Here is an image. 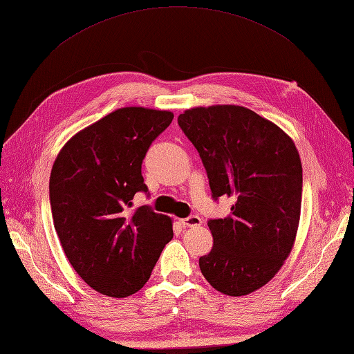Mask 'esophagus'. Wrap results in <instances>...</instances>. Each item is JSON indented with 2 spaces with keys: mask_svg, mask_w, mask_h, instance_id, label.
<instances>
[{
  "mask_svg": "<svg viewBox=\"0 0 354 354\" xmlns=\"http://www.w3.org/2000/svg\"><path fill=\"white\" fill-rule=\"evenodd\" d=\"M180 225H182L183 227H197L201 225V218L198 217V215H189L187 218L180 220Z\"/></svg>",
  "mask_w": 354,
  "mask_h": 354,
  "instance_id": "34e87169",
  "label": "esophagus"
}]
</instances>
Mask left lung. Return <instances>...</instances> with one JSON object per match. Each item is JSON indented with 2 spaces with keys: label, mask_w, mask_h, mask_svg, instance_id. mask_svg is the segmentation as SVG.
I'll use <instances>...</instances> for the list:
<instances>
[{
  "label": "left lung",
  "mask_w": 354,
  "mask_h": 354,
  "mask_svg": "<svg viewBox=\"0 0 354 354\" xmlns=\"http://www.w3.org/2000/svg\"><path fill=\"white\" fill-rule=\"evenodd\" d=\"M178 127L206 169L212 198H234L226 218L207 221L214 248L198 259L207 283L241 297L268 284L297 236L302 167L283 129L244 106L186 110Z\"/></svg>",
  "instance_id": "1"
}]
</instances>
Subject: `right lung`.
<instances>
[{"label": "right lung", "mask_w": 354, "mask_h": 354, "mask_svg": "<svg viewBox=\"0 0 354 354\" xmlns=\"http://www.w3.org/2000/svg\"><path fill=\"white\" fill-rule=\"evenodd\" d=\"M174 114L142 106L120 108L64 145L50 174L53 225L70 264L86 284L113 298L145 286L172 223L148 205L142 162Z\"/></svg>", "instance_id": "obj_1"}]
</instances>
